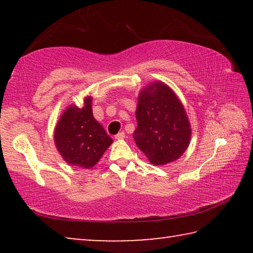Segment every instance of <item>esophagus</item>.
I'll return each mask as SVG.
<instances>
[{
    "label": "esophagus",
    "instance_id": "esophagus-1",
    "mask_svg": "<svg viewBox=\"0 0 253 253\" xmlns=\"http://www.w3.org/2000/svg\"><path fill=\"white\" fill-rule=\"evenodd\" d=\"M115 138H116V139H124V138H125V132H124V131L118 132V134L115 136Z\"/></svg>",
    "mask_w": 253,
    "mask_h": 253
}]
</instances>
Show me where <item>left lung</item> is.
Returning a JSON list of instances; mask_svg holds the SVG:
<instances>
[{"mask_svg":"<svg viewBox=\"0 0 253 253\" xmlns=\"http://www.w3.org/2000/svg\"><path fill=\"white\" fill-rule=\"evenodd\" d=\"M135 143L155 165L177 160L186 151L191 127L182 102L169 85L154 83L139 93Z\"/></svg>","mask_w":253,"mask_h":253,"instance_id":"1","label":"left lung"}]
</instances>
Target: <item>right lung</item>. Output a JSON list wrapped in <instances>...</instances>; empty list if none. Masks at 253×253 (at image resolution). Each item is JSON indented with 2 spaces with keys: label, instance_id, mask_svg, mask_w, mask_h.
I'll use <instances>...</instances> for the list:
<instances>
[{
  "label": "right lung",
  "instance_id": "right-lung-1",
  "mask_svg": "<svg viewBox=\"0 0 253 253\" xmlns=\"http://www.w3.org/2000/svg\"><path fill=\"white\" fill-rule=\"evenodd\" d=\"M54 142L68 164L91 169L99 162L113 139L93 118L91 97H88L84 107L72 105L62 114L54 130Z\"/></svg>",
  "mask_w": 253,
  "mask_h": 253
}]
</instances>
